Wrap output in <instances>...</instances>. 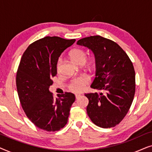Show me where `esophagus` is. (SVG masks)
<instances>
[{
	"label": "esophagus",
	"instance_id": "esophagus-1",
	"mask_svg": "<svg viewBox=\"0 0 152 152\" xmlns=\"http://www.w3.org/2000/svg\"><path fill=\"white\" fill-rule=\"evenodd\" d=\"M80 97V95H78V94H75V97H76V99H78L79 97Z\"/></svg>",
	"mask_w": 152,
	"mask_h": 152
}]
</instances>
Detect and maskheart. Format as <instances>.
Returning <instances> with one entry per match:
<instances>
[{
  "instance_id": "1",
  "label": "heart",
  "mask_w": 152,
  "mask_h": 152,
  "mask_svg": "<svg viewBox=\"0 0 152 152\" xmlns=\"http://www.w3.org/2000/svg\"><path fill=\"white\" fill-rule=\"evenodd\" d=\"M69 55L72 61L77 64H83L86 61V53L82 49L75 48L70 52ZM61 61L59 60L57 64V70L59 72L61 67ZM90 79L88 76L84 75L78 77L74 78L68 84V88L74 93H81L84 90L85 86L88 84Z\"/></svg>"
}]
</instances>
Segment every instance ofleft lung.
I'll use <instances>...</instances> for the list:
<instances>
[{"mask_svg": "<svg viewBox=\"0 0 152 152\" xmlns=\"http://www.w3.org/2000/svg\"><path fill=\"white\" fill-rule=\"evenodd\" d=\"M77 44L94 53L96 72L91 84L99 93H86V111L95 125L113 127L125 117L134 99L136 77L129 57L118 43L97 35L81 39Z\"/></svg>", "mask_w": 152, "mask_h": 152, "instance_id": "1", "label": "left lung"}]
</instances>
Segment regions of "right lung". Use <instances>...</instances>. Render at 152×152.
Masks as SVG:
<instances>
[{
  "label": "right lung",
  "mask_w": 152,
  "mask_h": 152,
  "mask_svg": "<svg viewBox=\"0 0 152 152\" xmlns=\"http://www.w3.org/2000/svg\"><path fill=\"white\" fill-rule=\"evenodd\" d=\"M75 41L45 37L31 43L20 59L16 77L18 97L27 117L41 129L56 132L68 122L75 96L66 92L54 98L49 87L57 75L59 56Z\"/></svg>",
  "instance_id": "obj_1"
}]
</instances>
